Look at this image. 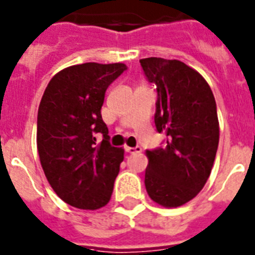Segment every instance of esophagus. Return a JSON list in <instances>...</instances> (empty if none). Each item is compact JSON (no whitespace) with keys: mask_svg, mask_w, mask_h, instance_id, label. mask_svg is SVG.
Instances as JSON below:
<instances>
[{"mask_svg":"<svg viewBox=\"0 0 255 255\" xmlns=\"http://www.w3.org/2000/svg\"><path fill=\"white\" fill-rule=\"evenodd\" d=\"M126 151L128 153H140L141 152V147H126Z\"/></svg>","mask_w":255,"mask_h":255,"instance_id":"1","label":"esophagus"}]
</instances>
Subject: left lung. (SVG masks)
<instances>
[{
    "mask_svg": "<svg viewBox=\"0 0 255 255\" xmlns=\"http://www.w3.org/2000/svg\"><path fill=\"white\" fill-rule=\"evenodd\" d=\"M149 83L156 85L155 126L166 145L145 151L144 184L163 207H179L199 194L209 179L219 143L217 104L207 81L179 60L141 58Z\"/></svg>",
    "mask_w": 255,
    "mask_h": 255,
    "instance_id": "obj_1",
    "label": "left lung"
}]
</instances>
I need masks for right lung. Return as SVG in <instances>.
<instances>
[{
    "mask_svg": "<svg viewBox=\"0 0 255 255\" xmlns=\"http://www.w3.org/2000/svg\"><path fill=\"white\" fill-rule=\"evenodd\" d=\"M126 64L85 63L52 77L37 115V149L50 187L65 203L97 210L110 202L124 149L112 147L102 106ZM103 133L97 143L94 135Z\"/></svg>",
    "mask_w": 255,
    "mask_h": 255,
    "instance_id": "obj_1",
    "label": "right lung"
}]
</instances>
